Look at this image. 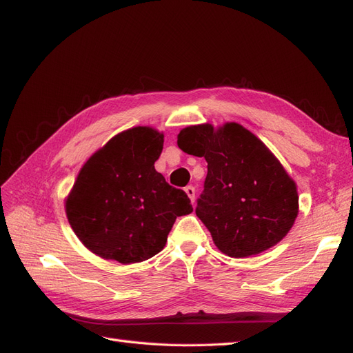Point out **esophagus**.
<instances>
[{
    "label": "esophagus",
    "instance_id": "1",
    "mask_svg": "<svg viewBox=\"0 0 353 353\" xmlns=\"http://www.w3.org/2000/svg\"><path fill=\"white\" fill-rule=\"evenodd\" d=\"M185 193L190 197L191 203H194V200H196V188L193 185H188V187H185Z\"/></svg>",
    "mask_w": 353,
    "mask_h": 353
}]
</instances>
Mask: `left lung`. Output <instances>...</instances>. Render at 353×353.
Wrapping results in <instances>:
<instances>
[{"label":"left lung","instance_id":"obj_1","mask_svg":"<svg viewBox=\"0 0 353 353\" xmlns=\"http://www.w3.org/2000/svg\"><path fill=\"white\" fill-rule=\"evenodd\" d=\"M178 147L206 159L196 215L222 253L245 258L285 237L299 210L296 184L258 137L234 122L194 125L178 134Z\"/></svg>","mask_w":353,"mask_h":353}]
</instances>
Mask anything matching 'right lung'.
Masks as SVG:
<instances>
[{
	"label": "right lung",
	"mask_w": 353,
	"mask_h": 353,
	"mask_svg": "<svg viewBox=\"0 0 353 353\" xmlns=\"http://www.w3.org/2000/svg\"><path fill=\"white\" fill-rule=\"evenodd\" d=\"M163 135L137 126L117 134L83 165L66 201L72 230L104 259L135 263L165 248L176 216L193 206L154 169Z\"/></svg>",
	"instance_id": "right-lung-1"
}]
</instances>
